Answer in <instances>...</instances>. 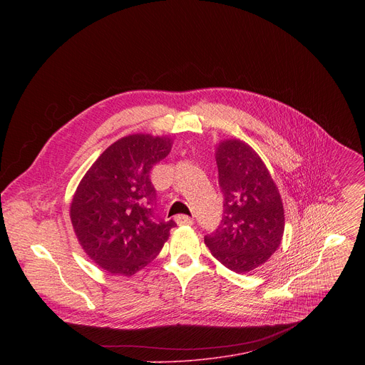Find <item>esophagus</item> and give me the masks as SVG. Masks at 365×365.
Returning a JSON list of instances; mask_svg holds the SVG:
<instances>
[{
    "label": "esophagus",
    "instance_id": "obj_1",
    "mask_svg": "<svg viewBox=\"0 0 365 365\" xmlns=\"http://www.w3.org/2000/svg\"><path fill=\"white\" fill-rule=\"evenodd\" d=\"M175 221H176L178 225H192V224H193V220L189 218V217H186V215H178V217L175 218Z\"/></svg>",
    "mask_w": 365,
    "mask_h": 365
}]
</instances>
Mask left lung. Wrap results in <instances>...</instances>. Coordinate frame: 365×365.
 Wrapping results in <instances>:
<instances>
[{
  "mask_svg": "<svg viewBox=\"0 0 365 365\" xmlns=\"http://www.w3.org/2000/svg\"><path fill=\"white\" fill-rule=\"evenodd\" d=\"M215 159L224 217L205 244L221 264L245 274L264 264L282 242V196L264 162L245 141H220Z\"/></svg>",
  "mask_w": 365,
  "mask_h": 365,
  "instance_id": "left-lung-1",
  "label": "left lung"
}]
</instances>
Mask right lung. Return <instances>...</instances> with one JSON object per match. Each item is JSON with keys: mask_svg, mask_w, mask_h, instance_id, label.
<instances>
[{"mask_svg": "<svg viewBox=\"0 0 365 365\" xmlns=\"http://www.w3.org/2000/svg\"><path fill=\"white\" fill-rule=\"evenodd\" d=\"M166 135L130 134L103 151L79 182L71 203L75 235L110 274L133 276L155 258L176 225L154 215L151 168L172 150Z\"/></svg>", "mask_w": 365, "mask_h": 365, "instance_id": "1", "label": "right lung"}]
</instances>
